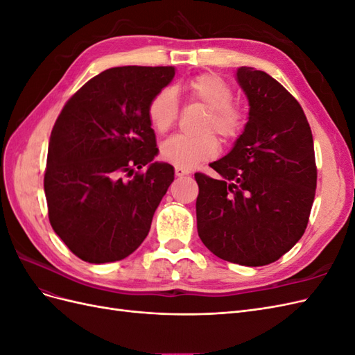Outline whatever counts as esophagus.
<instances>
[{"mask_svg": "<svg viewBox=\"0 0 355 355\" xmlns=\"http://www.w3.org/2000/svg\"><path fill=\"white\" fill-rule=\"evenodd\" d=\"M175 175H176V178H184V176L191 175V171L187 168H182V167H175Z\"/></svg>", "mask_w": 355, "mask_h": 355, "instance_id": "1", "label": "esophagus"}]
</instances>
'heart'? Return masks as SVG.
Returning a JSON list of instances; mask_svg holds the SVG:
<instances>
[{
  "label": "heart",
  "mask_w": 355,
  "mask_h": 355,
  "mask_svg": "<svg viewBox=\"0 0 355 355\" xmlns=\"http://www.w3.org/2000/svg\"><path fill=\"white\" fill-rule=\"evenodd\" d=\"M191 99L201 102L209 110L204 130H214L223 139L237 137L244 128L245 115L239 105L232 103L231 85L216 73H201L187 84ZM179 114V101L173 89L159 90L148 105V118L158 133H166L175 125ZM219 153V142L213 133L201 136L176 135L161 145V157L170 164L192 168L201 161H209Z\"/></svg>",
  "instance_id": "heart-1"
}]
</instances>
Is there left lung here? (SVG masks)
Wrapping results in <instances>:
<instances>
[{
	"mask_svg": "<svg viewBox=\"0 0 355 355\" xmlns=\"http://www.w3.org/2000/svg\"><path fill=\"white\" fill-rule=\"evenodd\" d=\"M249 121L231 151L196 173L197 230L207 249L245 266L272 263L302 237L313 207L317 167L302 106L263 71L237 69Z\"/></svg>",
	"mask_w": 355,
	"mask_h": 355,
	"instance_id": "8db88e82",
	"label": "left lung"
}]
</instances>
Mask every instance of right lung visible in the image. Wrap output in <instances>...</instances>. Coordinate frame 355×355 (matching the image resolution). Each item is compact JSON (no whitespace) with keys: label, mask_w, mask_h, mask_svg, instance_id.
I'll return each mask as SVG.
<instances>
[{"label":"right lung","mask_w":355,"mask_h":355,"mask_svg":"<svg viewBox=\"0 0 355 355\" xmlns=\"http://www.w3.org/2000/svg\"><path fill=\"white\" fill-rule=\"evenodd\" d=\"M173 77L175 67L106 69L58 116L44 175L49 219L85 262L132 254L175 179L173 167L153 161L158 148L148 118L149 102Z\"/></svg>","instance_id":"right-lung-1"}]
</instances>
